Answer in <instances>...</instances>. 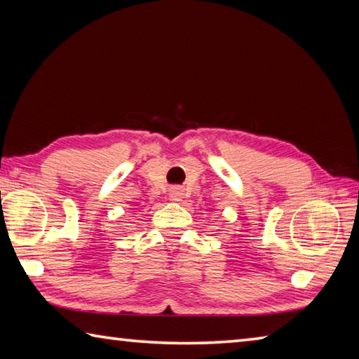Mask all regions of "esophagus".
I'll return each instance as SVG.
<instances>
[{"label": "esophagus", "mask_w": 359, "mask_h": 359, "mask_svg": "<svg viewBox=\"0 0 359 359\" xmlns=\"http://www.w3.org/2000/svg\"><path fill=\"white\" fill-rule=\"evenodd\" d=\"M170 198H172L173 202H181V198H183V191H181L180 187H173V189L170 191Z\"/></svg>", "instance_id": "34e87169"}]
</instances>
